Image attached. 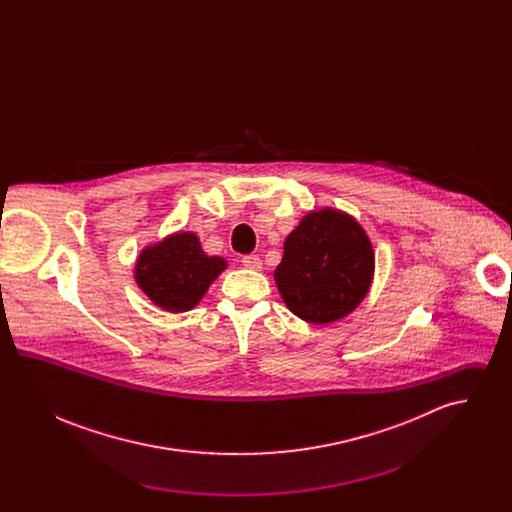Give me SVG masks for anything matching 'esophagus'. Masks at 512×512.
<instances>
[{"label": "esophagus", "mask_w": 512, "mask_h": 512, "mask_svg": "<svg viewBox=\"0 0 512 512\" xmlns=\"http://www.w3.org/2000/svg\"><path fill=\"white\" fill-rule=\"evenodd\" d=\"M242 265L245 268H251V270H261L263 268V261L259 255H245L242 259Z\"/></svg>", "instance_id": "34e87169"}]
</instances>
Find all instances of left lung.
Instances as JSON below:
<instances>
[{"instance_id": "left-lung-1", "label": "left lung", "mask_w": 512, "mask_h": 512, "mask_svg": "<svg viewBox=\"0 0 512 512\" xmlns=\"http://www.w3.org/2000/svg\"><path fill=\"white\" fill-rule=\"evenodd\" d=\"M374 251L353 217L322 209L309 213L284 242L274 280L295 317L328 324L347 317L365 297Z\"/></svg>"}]
</instances>
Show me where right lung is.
<instances>
[{"label":"right lung","instance_id":"obj_1","mask_svg":"<svg viewBox=\"0 0 512 512\" xmlns=\"http://www.w3.org/2000/svg\"><path fill=\"white\" fill-rule=\"evenodd\" d=\"M224 268L226 261L205 255L195 234L178 232L140 253L136 282L157 307L184 313L194 309Z\"/></svg>","mask_w":512,"mask_h":512}]
</instances>
